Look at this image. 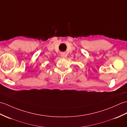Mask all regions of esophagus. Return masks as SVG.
Segmentation results:
<instances>
[{"label":"esophagus","mask_w":127,"mask_h":127,"mask_svg":"<svg viewBox=\"0 0 127 127\" xmlns=\"http://www.w3.org/2000/svg\"><path fill=\"white\" fill-rule=\"evenodd\" d=\"M61 57H62L63 58H65L66 57V55L65 54V53H62V54H61Z\"/></svg>","instance_id":"34e87169"}]
</instances>
